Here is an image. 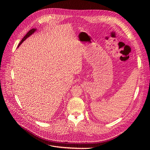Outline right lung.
I'll return each mask as SVG.
<instances>
[{
	"mask_svg": "<svg viewBox=\"0 0 150 150\" xmlns=\"http://www.w3.org/2000/svg\"><path fill=\"white\" fill-rule=\"evenodd\" d=\"M36 30H37V29H34V28H33V29H32L31 30H30L28 32V33L26 34V35L24 36V38L22 39V40L20 42V43H19V46H18V47H19V46H20V45H21L22 42H23L27 38H29V36H30L31 35H33Z\"/></svg>",
	"mask_w": 150,
	"mask_h": 150,
	"instance_id": "add662e5",
	"label": "right lung"
}]
</instances>
